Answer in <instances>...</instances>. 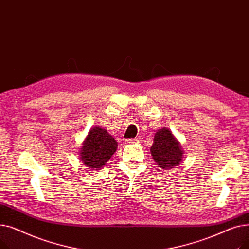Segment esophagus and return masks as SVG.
Wrapping results in <instances>:
<instances>
[{"label": "esophagus", "instance_id": "34e87169", "mask_svg": "<svg viewBox=\"0 0 249 249\" xmlns=\"http://www.w3.org/2000/svg\"><path fill=\"white\" fill-rule=\"evenodd\" d=\"M140 142V138L139 137H136V138H130L127 140V143H129V144H136V143H139Z\"/></svg>", "mask_w": 249, "mask_h": 249}]
</instances>
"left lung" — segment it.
<instances>
[{
    "instance_id": "1",
    "label": "left lung",
    "mask_w": 249,
    "mask_h": 249,
    "mask_svg": "<svg viewBox=\"0 0 249 249\" xmlns=\"http://www.w3.org/2000/svg\"><path fill=\"white\" fill-rule=\"evenodd\" d=\"M150 152L154 161L160 168L164 169L178 165L184 155L179 142L167 128H162L156 131Z\"/></svg>"
}]
</instances>
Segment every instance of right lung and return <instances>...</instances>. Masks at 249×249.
<instances>
[{
  "mask_svg": "<svg viewBox=\"0 0 249 249\" xmlns=\"http://www.w3.org/2000/svg\"><path fill=\"white\" fill-rule=\"evenodd\" d=\"M118 147L117 141L101 127H94L89 130L88 136L83 142L80 156L83 163L89 169L102 168Z\"/></svg>",
  "mask_w": 249,
  "mask_h": 249,
  "instance_id": "right-lung-1",
  "label": "right lung"
}]
</instances>
